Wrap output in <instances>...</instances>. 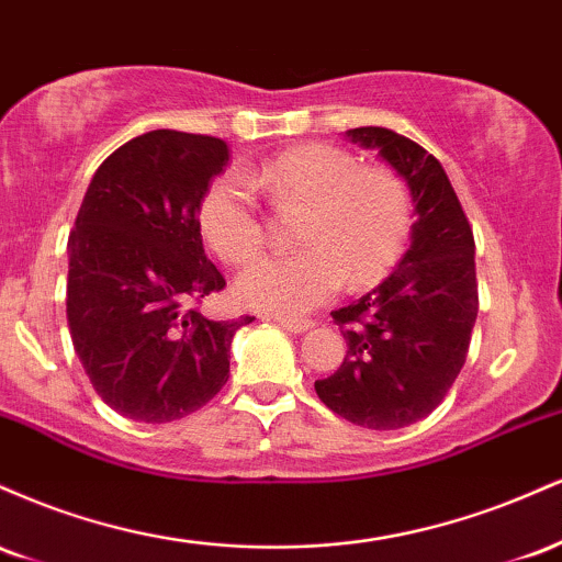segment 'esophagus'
<instances>
[{"label": "esophagus", "mask_w": 562, "mask_h": 562, "mask_svg": "<svg viewBox=\"0 0 562 562\" xmlns=\"http://www.w3.org/2000/svg\"><path fill=\"white\" fill-rule=\"evenodd\" d=\"M277 325L285 327L288 333H306L308 327H312V322L308 319H290V317H274Z\"/></svg>", "instance_id": "34e87169"}]
</instances>
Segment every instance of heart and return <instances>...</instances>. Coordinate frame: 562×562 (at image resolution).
<instances>
[{
	"instance_id": "b5f03b06",
	"label": "heart",
	"mask_w": 562,
	"mask_h": 562,
	"mask_svg": "<svg viewBox=\"0 0 562 562\" xmlns=\"http://www.w3.org/2000/svg\"><path fill=\"white\" fill-rule=\"evenodd\" d=\"M248 181L274 203L301 200L308 211L301 224L306 248L263 256L237 277V299L245 306L303 317L330 301L346 274L353 288L375 285L402 259L412 203L391 169L359 166L344 147L312 142L263 160ZM249 186L237 173H222L200 200V232L229 263H245L263 243L259 203Z\"/></svg>"
}]
</instances>
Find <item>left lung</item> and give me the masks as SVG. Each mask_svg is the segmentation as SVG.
Returning <instances> with one entry per match:
<instances>
[{"mask_svg": "<svg viewBox=\"0 0 562 562\" xmlns=\"http://www.w3.org/2000/svg\"><path fill=\"white\" fill-rule=\"evenodd\" d=\"M346 137L378 150L404 179L415 224L398 267L333 312L348 351L314 389L348 423L396 430L428 417L465 364L479 317L475 240L447 171L425 147L383 126L348 128Z\"/></svg>", "mask_w": 562, "mask_h": 562, "instance_id": "left-lung-1", "label": "left lung"}]
</instances>
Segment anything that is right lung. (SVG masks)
<instances>
[{"label":"right lung","mask_w":562,"mask_h":562,"mask_svg":"<svg viewBox=\"0 0 562 562\" xmlns=\"http://www.w3.org/2000/svg\"><path fill=\"white\" fill-rule=\"evenodd\" d=\"M227 142L156 128L102 160L68 237V330L92 389L128 420L192 415L229 378V346L254 317L209 319L227 282L200 237V200Z\"/></svg>","instance_id":"right-lung-1"}]
</instances>
